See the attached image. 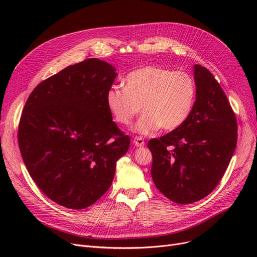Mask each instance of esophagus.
I'll return each instance as SVG.
<instances>
[{"label":"esophagus","mask_w":257,"mask_h":257,"mask_svg":"<svg viewBox=\"0 0 257 257\" xmlns=\"http://www.w3.org/2000/svg\"><path fill=\"white\" fill-rule=\"evenodd\" d=\"M133 144H134V146H137V147H144L145 146V141H144L143 138L136 137L133 140Z\"/></svg>","instance_id":"34e87169"}]
</instances>
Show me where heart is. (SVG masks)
<instances>
[{
	"label": "heart",
	"instance_id": "1",
	"mask_svg": "<svg viewBox=\"0 0 257 257\" xmlns=\"http://www.w3.org/2000/svg\"><path fill=\"white\" fill-rule=\"evenodd\" d=\"M196 96L192 77L160 66H146L130 73L125 88L112 86L106 93L107 107L117 124L130 125L141 108L143 115L134 126L141 134L179 128L190 115Z\"/></svg>",
	"mask_w": 257,
	"mask_h": 257
}]
</instances>
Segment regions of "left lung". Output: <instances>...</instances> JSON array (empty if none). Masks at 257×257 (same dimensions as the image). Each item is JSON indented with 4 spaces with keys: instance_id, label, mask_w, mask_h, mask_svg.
<instances>
[{
    "instance_id": "obj_1",
    "label": "left lung",
    "mask_w": 257,
    "mask_h": 257,
    "mask_svg": "<svg viewBox=\"0 0 257 257\" xmlns=\"http://www.w3.org/2000/svg\"><path fill=\"white\" fill-rule=\"evenodd\" d=\"M196 102L184 124L148 143L152 179L168 199L190 204L209 195L220 182L237 142L235 113L218 81L194 66Z\"/></svg>"
}]
</instances>
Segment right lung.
<instances>
[{
  "instance_id": "right-lung-1",
  "label": "right lung",
  "mask_w": 257,
  "mask_h": 257,
  "mask_svg": "<svg viewBox=\"0 0 257 257\" xmlns=\"http://www.w3.org/2000/svg\"><path fill=\"white\" fill-rule=\"evenodd\" d=\"M103 60L88 58L42 81L21 115L18 141L38 188L57 204L83 209L110 187L130 138L107 107L116 77Z\"/></svg>"
}]
</instances>
